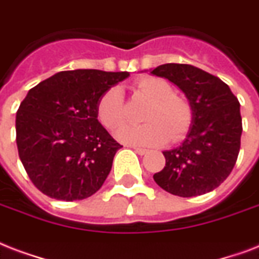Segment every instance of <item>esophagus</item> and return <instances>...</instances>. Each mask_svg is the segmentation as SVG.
Wrapping results in <instances>:
<instances>
[{"label": "esophagus", "mask_w": 259, "mask_h": 259, "mask_svg": "<svg viewBox=\"0 0 259 259\" xmlns=\"http://www.w3.org/2000/svg\"><path fill=\"white\" fill-rule=\"evenodd\" d=\"M134 151L136 152V154H139V155H146V154H147V150H146V148H140V147H135V146H134Z\"/></svg>", "instance_id": "34e87169"}]
</instances>
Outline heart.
I'll use <instances>...</instances> for the list:
<instances>
[{
	"mask_svg": "<svg viewBox=\"0 0 259 259\" xmlns=\"http://www.w3.org/2000/svg\"><path fill=\"white\" fill-rule=\"evenodd\" d=\"M136 92L151 101L143 115L147 123L124 125L116 138L127 144L158 146L167 140H180L192 124V108L184 98L176 96L171 83L158 77H144L136 82ZM96 115L102 127L109 131L125 121L123 92L113 86L102 94L96 107Z\"/></svg>",
	"mask_w": 259,
	"mask_h": 259,
	"instance_id": "heart-1",
	"label": "heart"
}]
</instances>
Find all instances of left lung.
<instances>
[{
    "mask_svg": "<svg viewBox=\"0 0 259 259\" xmlns=\"http://www.w3.org/2000/svg\"><path fill=\"white\" fill-rule=\"evenodd\" d=\"M150 74L169 79L192 108V124L178 147L166 150L165 167L154 174L162 189L194 197L216 189L230 176L240 148V104L220 78L192 65L166 63Z\"/></svg>",
    "mask_w": 259,
    "mask_h": 259,
    "instance_id": "8db88e82",
    "label": "left lung"
}]
</instances>
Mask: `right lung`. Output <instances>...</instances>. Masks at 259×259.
I'll return each mask as SVG.
<instances>
[{
  "mask_svg": "<svg viewBox=\"0 0 259 259\" xmlns=\"http://www.w3.org/2000/svg\"><path fill=\"white\" fill-rule=\"evenodd\" d=\"M128 71L71 70L32 88L16 113V143L33 185L48 197L74 201L94 194L123 147L102 127L96 107Z\"/></svg>",
  "mask_w": 259,
  "mask_h": 259,
  "instance_id": "right-lung-1",
  "label": "right lung"
}]
</instances>
